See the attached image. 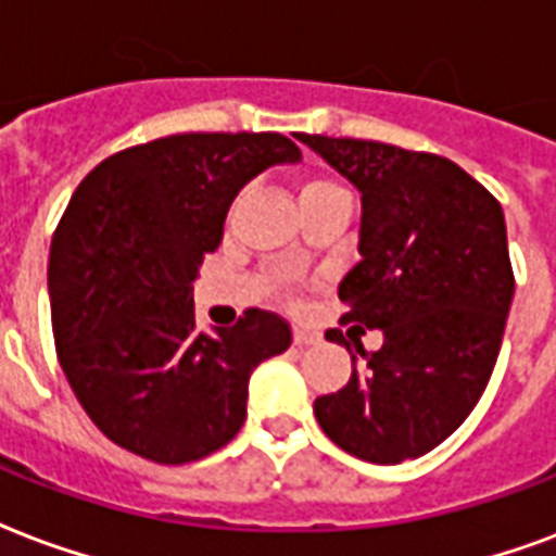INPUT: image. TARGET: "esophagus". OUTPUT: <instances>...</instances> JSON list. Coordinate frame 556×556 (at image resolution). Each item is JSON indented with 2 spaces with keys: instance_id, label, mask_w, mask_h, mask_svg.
<instances>
[{
  "instance_id": "34e87169",
  "label": "esophagus",
  "mask_w": 556,
  "mask_h": 556,
  "mask_svg": "<svg viewBox=\"0 0 556 556\" xmlns=\"http://www.w3.org/2000/svg\"><path fill=\"white\" fill-rule=\"evenodd\" d=\"M320 341V334L312 332V329H303V326H296L294 329V344L296 346H312Z\"/></svg>"
}]
</instances>
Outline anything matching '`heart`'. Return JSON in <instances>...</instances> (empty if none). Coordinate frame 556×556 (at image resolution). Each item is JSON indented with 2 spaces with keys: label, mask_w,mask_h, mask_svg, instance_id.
<instances>
[{
  "label": "heart",
  "mask_w": 556,
  "mask_h": 556,
  "mask_svg": "<svg viewBox=\"0 0 556 556\" xmlns=\"http://www.w3.org/2000/svg\"><path fill=\"white\" fill-rule=\"evenodd\" d=\"M334 192H346V189L338 184V180H332V177H312V180H306L303 189H300V201H303V198H315V194H334Z\"/></svg>",
  "instance_id": "obj_1"
}]
</instances>
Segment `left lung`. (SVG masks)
Listing matches in <instances>:
<instances>
[{"label": "left lung", "instance_id": "1", "mask_svg": "<svg viewBox=\"0 0 556 556\" xmlns=\"http://www.w3.org/2000/svg\"><path fill=\"white\" fill-rule=\"evenodd\" d=\"M296 139L362 192V260L338 286L341 324L384 334L367 353L353 334L326 332L350 350L353 376L317 396V422L334 446L370 464L426 455L476 408L502 350L516 288L502 203L440 154Z\"/></svg>", "mask_w": 556, "mask_h": 556}]
</instances>
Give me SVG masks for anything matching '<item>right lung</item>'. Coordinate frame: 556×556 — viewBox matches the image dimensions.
<instances>
[{"label": "right lung", "mask_w": 556, "mask_h": 556, "mask_svg": "<svg viewBox=\"0 0 556 556\" xmlns=\"http://www.w3.org/2000/svg\"><path fill=\"white\" fill-rule=\"evenodd\" d=\"M294 160V139L274 130L175 134L101 160L75 189L49 253L54 350L116 446L180 466L244 426L250 372L286 353L291 326L248 308L201 332L192 282L241 186Z\"/></svg>", "instance_id": "add662e5"}]
</instances>
